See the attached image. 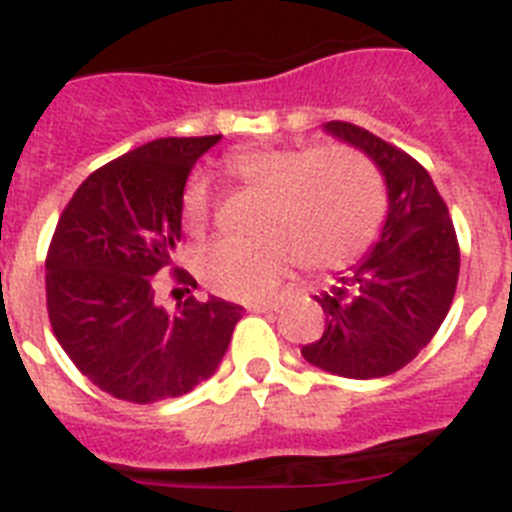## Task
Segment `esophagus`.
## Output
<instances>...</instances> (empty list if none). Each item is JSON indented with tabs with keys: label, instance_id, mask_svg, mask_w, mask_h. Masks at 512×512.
<instances>
[{
	"label": "esophagus",
	"instance_id": "34e87169",
	"mask_svg": "<svg viewBox=\"0 0 512 512\" xmlns=\"http://www.w3.org/2000/svg\"><path fill=\"white\" fill-rule=\"evenodd\" d=\"M278 301H255V304H250L247 306V309L250 311H257V314H260V311H278Z\"/></svg>",
	"mask_w": 512,
	"mask_h": 512
}]
</instances>
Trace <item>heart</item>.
I'll list each match as a JSON object with an SVG mask.
<instances>
[{"mask_svg": "<svg viewBox=\"0 0 512 512\" xmlns=\"http://www.w3.org/2000/svg\"><path fill=\"white\" fill-rule=\"evenodd\" d=\"M229 172L268 193L262 237L255 242L219 239L198 257V273L211 291L229 299L268 296L293 260L309 270L353 262L379 229L384 195L371 164L345 146H260L229 157ZM211 216V182L190 175L182 190V221L203 231Z\"/></svg>", "mask_w": 512, "mask_h": 512, "instance_id": "1", "label": "heart"}]
</instances>
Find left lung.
<instances>
[{
    "mask_svg": "<svg viewBox=\"0 0 512 512\" xmlns=\"http://www.w3.org/2000/svg\"><path fill=\"white\" fill-rule=\"evenodd\" d=\"M324 131L376 164L389 206L371 250L317 299L324 332L301 355L335 376L379 379L407 366L446 319L459 242L441 193L410 154L353 123H324Z\"/></svg>",
    "mask_w": 512,
    "mask_h": 512,
    "instance_id": "8db88e82",
    "label": "left lung"
}]
</instances>
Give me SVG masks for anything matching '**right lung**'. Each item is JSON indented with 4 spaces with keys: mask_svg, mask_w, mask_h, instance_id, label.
Segmentation results:
<instances>
[{
    "mask_svg": "<svg viewBox=\"0 0 512 512\" xmlns=\"http://www.w3.org/2000/svg\"><path fill=\"white\" fill-rule=\"evenodd\" d=\"M221 136L157 139L92 172L61 213L46 260L53 335L102 391L162 402L211 379L242 306L188 296L167 311L154 275L170 268L182 237V190ZM177 281L195 278L177 270Z\"/></svg>",
    "mask_w": 512,
    "mask_h": 512,
    "instance_id": "add662e5",
    "label": "right lung"
}]
</instances>
